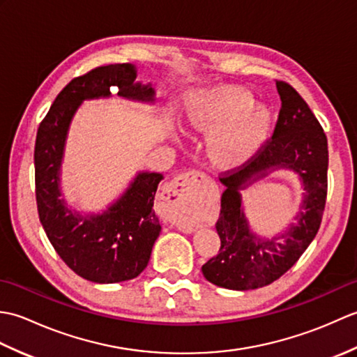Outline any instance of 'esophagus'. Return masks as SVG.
Instances as JSON below:
<instances>
[{"mask_svg":"<svg viewBox=\"0 0 357 357\" xmlns=\"http://www.w3.org/2000/svg\"><path fill=\"white\" fill-rule=\"evenodd\" d=\"M195 178L193 172H188L174 178L169 188V198L174 199V204L179 207V211L173 216V222L183 225L184 229H190V221H188V204L195 198V190L192 187L190 179Z\"/></svg>","mask_w":357,"mask_h":357,"instance_id":"obj_1","label":"esophagus"}]
</instances>
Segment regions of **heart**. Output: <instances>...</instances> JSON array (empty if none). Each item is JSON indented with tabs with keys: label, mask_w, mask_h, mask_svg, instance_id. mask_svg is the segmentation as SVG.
Returning a JSON list of instances; mask_svg holds the SVG:
<instances>
[{
	"label": "heart",
	"mask_w": 357,
	"mask_h": 357,
	"mask_svg": "<svg viewBox=\"0 0 357 357\" xmlns=\"http://www.w3.org/2000/svg\"><path fill=\"white\" fill-rule=\"evenodd\" d=\"M188 121L202 132H215L210 139L211 159L222 167L244 162L268 130L270 113L253 104L250 90L221 86L204 90L188 102Z\"/></svg>",
	"instance_id": "b5f03b06"
}]
</instances>
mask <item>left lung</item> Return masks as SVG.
Returning a JSON list of instances; mask_svg holds the SVG:
<instances>
[{"instance_id": "1", "label": "left lung", "mask_w": 357, "mask_h": 357, "mask_svg": "<svg viewBox=\"0 0 357 357\" xmlns=\"http://www.w3.org/2000/svg\"><path fill=\"white\" fill-rule=\"evenodd\" d=\"M276 87L282 105L271 138L247 162L222 172L219 178L227 187L216 222L221 248L202 265V275L208 282L230 290L265 287L290 270L314 239L327 202V136L304 98L285 81L276 79ZM276 166L298 172L306 193L298 222L279 238L265 241L248 229L240 190Z\"/></svg>"}]
</instances>
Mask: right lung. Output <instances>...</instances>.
<instances>
[{"mask_svg":"<svg viewBox=\"0 0 357 357\" xmlns=\"http://www.w3.org/2000/svg\"><path fill=\"white\" fill-rule=\"evenodd\" d=\"M130 64L95 67L73 78L53 101L38 127L35 142V195L43 229L67 267L98 284L139 276L161 231L153 211L161 173H139L127 192L102 215L81 216L59 198V167L69 124L84 100L119 96L153 101L151 86L136 82Z\"/></svg>","mask_w":357,"mask_h":357,"instance_id":"add662e5","label":"right lung"}]
</instances>
